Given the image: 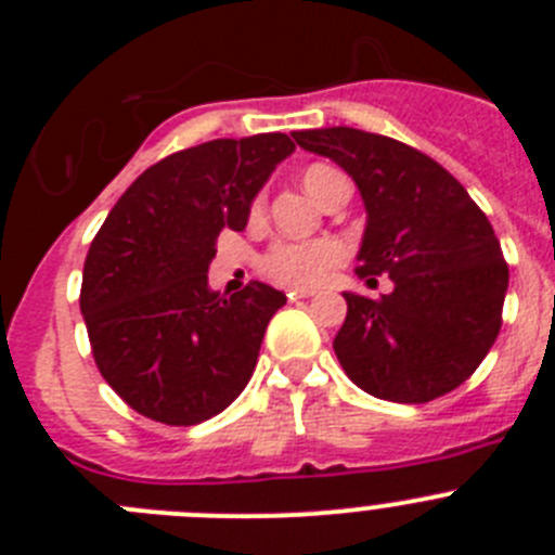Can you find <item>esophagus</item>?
Wrapping results in <instances>:
<instances>
[{"instance_id": "34e87169", "label": "esophagus", "mask_w": 555, "mask_h": 555, "mask_svg": "<svg viewBox=\"0 0 555 555\" xmlns=\"http://www.w3.org/2000/svg\"><path fill=\"white\" fill-rule=\"evenodd\" d=\"M306 297H313L311 288H288V300H306Z\"/></svg>"}]
</instances>
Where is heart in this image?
I'll use <instances>...</instances> for the list:
<instances>
[{
  "label": "heart",
  "instance_id": "1",
  "mask_svg": "<svg viewBox=\"0 0 555 555\" xmlns=\"http://www.w3.org/2000/svg\"><path fill=\"white\" fill-rule=\"evenodd\" d=\"M336 171L327 166H311L302 175V185L313 199L320 197L322 185L333 178ZM255 210H261V203L255 205ZM345 249L341 244L322 238V242H281L274 244L263 258V269L272 278L283 283H294V286H317L341 263Z\"/></svg>",
  "mask_w": 555,
  "mask_h": 555
}]
</instances>
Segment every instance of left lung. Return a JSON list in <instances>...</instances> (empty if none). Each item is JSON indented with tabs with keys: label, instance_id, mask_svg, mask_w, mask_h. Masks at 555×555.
<instances>
[{
	"label": "left lung",
	"instance_id": "8db88e82",
	"mask_svg": "<svg viewBox=\"0 0 555 555\" xmlns=\"http://www.w3.org/2000/svg\"><path fill=\"white\" fill-rule=\"evenodd\" d=\"M294 141L356 180L366 210L356 272L395 283L380 300L345 292L338 364L391 403L453 391L492 350L506 300L508 267L487 214L444 166L389 135L320 127Z\"/></svg>",
	"mask_w": 555,
	"mask_h": 555
}]
</instances>
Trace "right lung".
<instances>
[{
	"mask_svg": "<svg viewBox=\"0 0 555 555\" xmlns=\"http://www.w3.org/2000/svg\"><path fill=\"white\" fill-rule=\"evenodd\" d=\"M292 152L286 132L175 152L121 194L94 235L80 311L102 377L139 414L197 425L249 384L286 294L255 281L224 300L208 288V267L217 235L247 228L253 199Z\"/></svg>",
	"mask_w": 555,
	"mask_h": 555,
	"instance_id": "add662e5",
	"label": "right lung"
}]
</instances>
